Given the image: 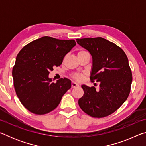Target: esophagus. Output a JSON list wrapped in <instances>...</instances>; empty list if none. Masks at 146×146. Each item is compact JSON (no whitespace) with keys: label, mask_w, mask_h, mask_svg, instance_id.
I'll return each instance as SVG.
<instances>
[{"label":"esophagus","mask_w":146,"mask_h":146,"mask_svg":"<svg viewBox=\"0 0 146 146\" xmlns=\"http://www.w3.org/2000/svg\"><path fill=\"white\" fill-rule=\"evenodd\" d=\"M77 86H78V84L76 82H71V87L72 88H76V87H77Z\"/></svg>","instance_id":"esophagus-1"}]
</instances>
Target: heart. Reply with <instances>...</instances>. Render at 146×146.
I'll use <instances>...</instances> for the list:
<instances>
[{"label":"heart","mask_w":146,"mask_h":146,"mask_svg":"<svg viewBox=\"0 0 146 146\" xmlns=\"http://www.w3.org/2000/svg\"><path fill=\"white\" fill-rule=\"evenodd\" d=\"M88 53L87 51L81 50L78 53V55H80V54H82V53ZM73 78L75 79V80H78V81L82 80V78H83V75H82V74L76 73V74H75V75H73Z\"/></svg>","instance_id":"1"}]
</instances>
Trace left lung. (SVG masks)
I'll return each instance as SVG.
<instances>
[{
	"label": "left lung",
	"mask_w": 146,
	"mask_h": 146,
	"mask_svg": "<svg viewBox=\"0 0 146 146\" xmlns=\"http://www.w3.org/2000/svg\"><path fill=\"white\" fill-rule=\"evenodd\" d=\"M92 56L90 79L100 88L82 85L84 95L78 105L94 118H102L117 111L129 96L132 73L126 55L120 47L102 37L76 39Z\"/></svg>",
	"instance_id": "obj_1"
}]
</instances>
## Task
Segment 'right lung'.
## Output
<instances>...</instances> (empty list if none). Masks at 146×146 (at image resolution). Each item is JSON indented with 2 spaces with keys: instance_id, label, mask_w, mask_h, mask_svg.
Returning <instances> with one entry per match:
<instances>
[{
  "instance_id": "obj_1",
  "label": "right lung",
  "mask_w": 146,
  "mask_h": 146,
  "mask_svg": "<svg viewBox=\"0 0 146 146\" xmlns=\"http://www.w3.org/2000/svg\"><path fill=\"white\" fill-rule=\"evenodd\" d=\"M75 45L74 40L43 36L20 51L12 76L17 97L29 111L36 115L52 111L71 88L70 79L64 78L54 83L49 74L53 67L61 65L64 56Z\"/></svg>"
}]
</instances>
